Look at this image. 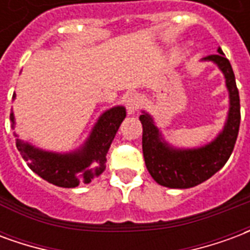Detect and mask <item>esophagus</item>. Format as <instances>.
Wrapping results in <instances>:
<instances>
[{"instance_id": "1", "label": "esophagus", "mask_w": 250, "mask_h": 250, "mask_svg": "<svg viewBox=\"0 0 250 250\" xmlns=\"http://www.w3.org/2000/svg\"><path fill=\"white\" fill-rule=\"evenodd\" d=\"M125 107H127V111L128 114H134L136 109L139 108V104H141V98L138 93H130L125 98Z\"/></svg>"}]
</instances>
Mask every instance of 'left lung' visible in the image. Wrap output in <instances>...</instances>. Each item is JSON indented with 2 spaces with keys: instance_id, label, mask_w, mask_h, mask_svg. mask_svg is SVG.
<instances>
[{
  "instance_id": "left-lung-1",
  "label": "left lung",
  "mask_w": 250,
  "mask_h": 250,
  "mask_svg": "<svg viewBox=\"0 0 250 250\" xmlns=\"http://www.w3.org/2000/svg\"><path fill=\"white\" fill-rule=\"evenodd\" d=\"M217 52L215 55L205 57V60L214 62L224 72L226 87L229 89L230 108L225 127L214 141L194 150H177L162 141L150 115L143 112L139 118L143 125L142 148L146 167L152 178L162 186L188 188L202 184L224 167L233 152L241 120L240 96L230 62L221 48Z\"/></svg>"
}]
</instances>
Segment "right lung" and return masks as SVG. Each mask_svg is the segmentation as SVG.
Wrapping results in <instances>:
<instances>
[{
	"mask_svg": "<svg viewBox=\"0 0 250 250\" xmlns=\"http://www.w3.org/2000/svg\"><path fill=\"white\" fill-rule=\"evenodd\" d=\"M125 118V107L119 105L105 111L83 148L72 154L41 151L20 139L16 146L30 170L41 178L60 188H76L79 184H89L105 170L107 151ZM10 120L14 125L13 114H10Z\"/></svg>",
	"mask_w": 250,
	"mask_h": 250,
	"instance_id": "add662e5",
	"label": "right lung"
}]
</instances>
